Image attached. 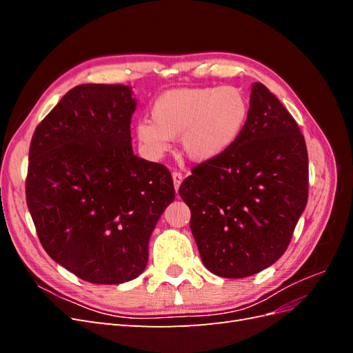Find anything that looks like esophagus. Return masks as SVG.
<instances>
[{
	"label": "esophagus",
	"mask_w": 353,
	"mask_h": 353,
	"mask_svg": "<svg viewBox=\"0 0 353 353\" xmlns=\"http://www.w3.org/2000/svg\"><path fill=\"white\" fill-rule=\"evenodd\" d=\"M172 179H174V187H175V190L178 191V190H179V185H181V183H183L184 176H183V174L178 172V170H175V172L172 174Z\"/></svg>",
	"instance_id": "34e87169"
}]
</instances>
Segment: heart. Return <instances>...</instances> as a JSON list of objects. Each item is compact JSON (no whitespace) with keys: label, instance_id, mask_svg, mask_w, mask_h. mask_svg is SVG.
<instances>
[{"label":"heart","instance_id":"1","mask_svg":"<svg viewBox=\"0 0 353 353\" xmlns=\"http://www.w3.org/2000/svg\"><path fill=\"white\" fill-rule=\"evenodd\" d=\"M153 121L137 123V138L153 156H162L170 138L181 137L183 153L193 162H210L239 140L249 101L236 87L170 90L153 104Z\"/></svg>","mask_w":353,"mask_h":353}]
</instances>
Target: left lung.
<instances>
[{
	"mask_svg": "<svg viewBox=\"0 0 353 353\" xmlns=\"http://www.w3.org/2000/svg\"><path fill=\"white\" fill-rule=\"evenodd\" d=\"M305 138L281 101L252 85L248 122L222 156L193 168L179 187L203 265L244 279L279 261L307 201Z\"/></svg>",
	"mask_w": 353,
	"mask_h": 353,
	"instance_id": "left-lung-1",
	"label": "left lung"
}]
</instances>
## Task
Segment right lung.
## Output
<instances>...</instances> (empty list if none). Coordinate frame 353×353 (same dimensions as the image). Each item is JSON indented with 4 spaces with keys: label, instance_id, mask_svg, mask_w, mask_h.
<instances>
[{
    "label": "right lung",
    "instance_id": "obj_1",
    "mask_svg": "<svg viewBox=\"0 0 353 353\" xmlns=\"http://www.w3.org/2000/svg\"><path fill=\"white\" fill-rule=\"evenodd\" d=\"M131 87L72 88L34 132L26 203L50 258L94 284L140 275L148 240L175 199L166 166L134 154Z\"/></svg>",
    "mask_w": 353,
    "mask_h": 353
}]
</instances>
